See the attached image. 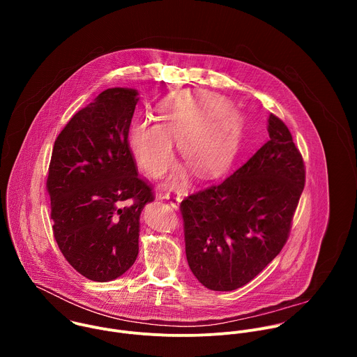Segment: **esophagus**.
I'll use <instances>...</instances> for the list:
<instances>
[{
    "label": "esophagus",
    "mask_w": 357,
    "mask_h": 357,
    "mask_svg": "<svg viewBox=\"0 0 357 357\" xmlns=\"http://www.w3.org/2000/svg\"><path fill=\"white\" fill-rule=\"evenodd\" d=\"M161 199L168 200L169 205H171L174 209H178V208H179V203H181V200H182V197H181L178 193H175V192H172V193H165Z\"/></svg>",
    "instance_id": "obj_1"
}]
</instances>
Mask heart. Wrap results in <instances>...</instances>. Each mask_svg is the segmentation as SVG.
<instances>
[{
  "label": "heart",
  "instance_id": "heart-1",
  "mask_svg": "<svg viewBox=\"0 0 357 357\" xmlns=\"http://www.w3.org/2000/svg\"><path fill=\"white\" fill-rule=\"evenodd\" d=\"M155 120L139 119L128 132L132 155L151 178H160L169 168L174 141L181 158L200 178L219 174L233 160L241 126L227 100L213 94H179L164 101Z\"/></svg>",
  "mask_w": 357,
  "mask_h": 357
}]
</instances>
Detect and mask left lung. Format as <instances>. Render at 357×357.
<instances>
[{"label": "left lung", "instance_id": "obj_1", "mask_svg": "<svg viewBox=\"0 0 357 357\" xmlns=\"http://www.w3.org/2000/svg\"><path fill=\"white\" fill-rule=\"evenodd\" d=\"M230 176L181 202L188 264L200 284L233 291L259 275L285 245L305 186V164L285 123Z\"/></svg>", "mask_w": 357, "mask_h": 357}]
</instances>
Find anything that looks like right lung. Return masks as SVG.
<instances>
[{
	"label": "right lung",
	"instance_id": "add662e5",
	"mask_svg": "<svg viewBox=\"0 0 357 357\" xmlns=\"http://www.w3.org/2000/svg\"><path fill=\"white\" fill-rule=\"evenodd\" d=\"M137 91L114 87L79 110L58 135L46 190L55 240L83 277L107 282L138 254L139 215L155 199L128 145Z\"/></svg>",
	"mask_w": 357,
	"mask_h": 357
}]
</instances>
